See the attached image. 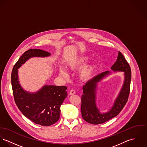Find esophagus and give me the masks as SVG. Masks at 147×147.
<instances>
[{"instance_id": "34e87169", "label": "esophagus", "mask_w": 147, "mask_h": 147, "mask_svg": "<svg viewBox=\"0 0 147 147\" xmlns=\"http://www.w3.org/2000/svg\"><path fill=\"white\" fill-rule=\"evenodd\" d=\"M75 94V90H73V89H72V90H70V92H69V95H74V94Z\"/></svg>"}]
</instances>
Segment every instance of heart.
<instances>
[{
  "mask_svg": "<svg viewBox=\"0 0 147 147\" xmlns=\"http://www.w3.org/2000/svg\"><path fill=\"white\" fill-rule=\"evenodd\" d=\"M89 59L90 57L88 55L77 56L69 62L68 63V67L72 70L81 68L79 71L80 78L84 80H89L93 76L96 68V65L94 62H90L85 65L84 66L83 65L86 63L89 60ZM59 72V75L64 78H66L68 75V71L64 67H60Z\"/></svg>",
  "mask_w": 147,
  "mask_h": 147,
  "instance_id": "1",
  "label": "heart"
}]
</instances>
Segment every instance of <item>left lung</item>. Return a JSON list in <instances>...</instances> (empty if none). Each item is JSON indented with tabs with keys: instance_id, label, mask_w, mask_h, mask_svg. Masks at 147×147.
Masks as SVG:
<instances>
[{
	"instance_id": "obj_1",
	"label": "left lung",
	"mask_w": 147,
	"mask_h": 147,
	"mask_svg": "<svg viewBox=\"0 0 147 147\" xmlns=\"http://www.w3.org/2000/svg\"><path fill=\"white\" fill-rule=\"evenodd\" d=\"M113 72H123L124 81L120 91L113 106L107 112L101 113L96 106V93L98 83L111 74L107 71L89 80L83 86L81 96V112L83 119L91 124L98 125L105 123L117 116L125 106L130 93L131 78V68L123 54L119 52L117 61L111 67Z\"/></svg>"
}]
</instances>
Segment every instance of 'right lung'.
Returning a JSON list of instances; mask_svg holds the SVG:
<instances>
[{"instance_id":"add662e5","label":"right lung","mask_w":147,"mask_h":147,"mask_svg":"<svg viewBox=\"0 0 147 147\" xmlns=\"http://www.w3.org/2000/svg\"><path fill=\"white\" fill-rule=\"evenodd\" d=\"M51 54L37 49L27 51L14 66L11 74L14 99L20 111L34 123L47 126L59 120L60 107L67 96V86L46 85L36 92H27L20 84L18 69L32 57H47Z\"/></svg>"}]
</instances>
